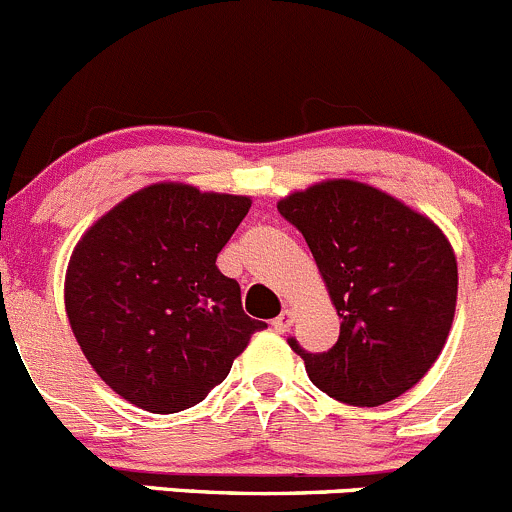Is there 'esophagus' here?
Returning <instances> with one entry per match:
<instances>
[{
    "label": "esophagus",
    "mask_w": 512,
    "mask_h": 512,
    "mask_svg": "<svg viewBox=\"0 0 512 512\" xmlns=\"http://www.w3.org/2000/svg\"><path fill=\"white\" fill-rule=\"evenodd\" d=\"M290 323H293V313H290V310H283V313H280L278 318L272 321V328H275V331L283 333V331H288Z\"/></svg>",
    "instance_id": "obj_1"
}]
</instances>
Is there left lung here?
<instances>
[{"label": "left lung", "mask_w": 512, "mask_h": 512, "mask_svg": "<svg viewBox=\"0 0 512 512\" xmlns=\"http://www.w3.org/2000/svg\"><path fill=\"white\" fill-rule=\"evenodd\" d=\"M278 212L308 242L341 318L338 341L323 353L288 338L310 381L353 407H379L412 389L455 318L457 260L442 229L348 179L295 191Z\"/></svg>", "instance_id": "obj_1"}]
</instances>
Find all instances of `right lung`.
<instances>
[{"mask_svg":"<svg viewBox=\"0 0 512 512\" xmlns=\"http://www.w3.org/2000/svg\"><path fill=\"white\" fill-rule=\"evenodd\" d=\"M250 199L154 184L100 217L65 278L70 328L95 374L154 414L207 399L255 331L217 255Z\"/></svg>","mask_w":512,"mask_h":512,"instance_id":"add662e5","label":"right lung"}]
</instances>
